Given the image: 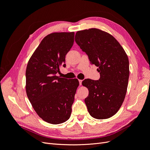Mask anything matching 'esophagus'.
<instances>
[{
  "label": "esophagus",
  "instance_id": "1",
  "mask_svg": "<svg viewBox=\"0 0 150 150\" xmlns=\"http://www.w3.org/2000/svg\"><path fill=\"white\" fill-rule=\"evenodd\" d=\"M82 81H83V80H79V84L80 85H81V84H82Z\"/></svg>",
  "mask_w": 150,
  "mask_h": 150
}]
</instances>
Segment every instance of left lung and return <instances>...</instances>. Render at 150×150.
<instances>
[{
    "instance_id": "1",
    "label": "left lung",
    "mask_w": 150,
    "mask_h": 150,
    "mask_svg": "<svg viewBox=\"0 0 150 150\" xmlns=\"http://www.w3.org/2000/svg\"><path fill=\"white\" fill-rule=\"evenodd\" d=\"M75 41L100 74L98 80L85 79L82 82L89 90L84 99L88 112L96 119L109 118L120 110L126 96L128 57L114 37L98 29L77 32Z\"/></svg>"
}]
</instances>
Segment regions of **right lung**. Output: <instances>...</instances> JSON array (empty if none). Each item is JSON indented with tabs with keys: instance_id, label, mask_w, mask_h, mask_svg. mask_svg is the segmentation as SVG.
<instances>
[{
	"instance_id": "1",
	"label": "right lung",
	"mask_w": 150,
	"mask_h": 150,
	"mask_svg": "<svg viewBox=\"0 0 150 150\" xmlns=\"http://www.w3.org/2000/svg\"><path fill=\"white\" fill-rule=\"evenodd\" d=\"M74 33H54L46 36L29 59L26 68V93L39 116L49 123L69 120L79 84L77 79L57 76L74 44Z\"/></svg>"
}]
</instances>
